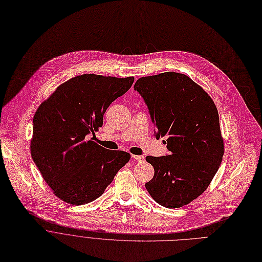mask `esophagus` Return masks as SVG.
Instances as JSON below:
<instances>
[{"label": "esophagus", "mask_w": 262, "mask_h": 262, "mask_svg": "<svg viewBox=\"0 0 262 262\" xmlns=\"http://www.w3.org/2000/svg\"><path fill=\"white\" fill-rule=\"evenodd\" d=\"M132 158L136 160L137 162H143L144 161V156L141 155H132Z\"/></svg>", "instance_id": "34e87169"}]
</instances>
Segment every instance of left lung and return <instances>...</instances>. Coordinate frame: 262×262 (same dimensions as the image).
Instances as JSON below:
<instances>
[{
    "instance_id": "obj_1",
    "label": "left lung",
    "mask_w": 262,
    "mask_h": 262,
    "mask_svg": "<svg viewBox=\"0 0 262 262\" xmlns=\"http://www.w3.org/2000/svg\"><path fill=\"white\" fill-rule=\"evenodd\" d=\"M156 138L168 155L145 157L154 178L145 184L151 198L165 207H181L201 195L217 173L224 154L219 115L212 98L189 76L177 72L139 78Z\"/></svg>"
}]
</instances>
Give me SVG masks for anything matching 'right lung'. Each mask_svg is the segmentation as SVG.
<instances>
[{
  "instance_id": "1",
  "label": "right lung",
  "mask_w": 262,
  "mask_h": 262,
  "mask_svg": "<svg viewBox=\"0 0 262 262\" xmlns=\"http://www.w3.org/2000/svg\"><path fill=\"white\" fill-rule=\"evenodd\" d=\"M133 81L134 77L75 76L37 110L31 155L44 181L63 201L80 205L97 199L130 160L129 152L108 150L89 138L103 125L112 102Z\"/></svg>"
}]
</instances>
